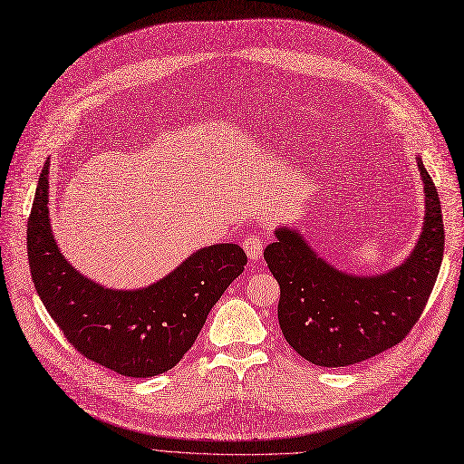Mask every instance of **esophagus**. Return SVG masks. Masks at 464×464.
<instances>
[{"label": "esophagus", "mask_w": 464, "mask_h": 464, "mask_svg": "<svg viewBox=\"0 0 464 464\" xmlns=\"http://www.w3.org/2000/svg\"><path fill=\"white\" fill-rule=\"evenodd\" d=\"M242 248H245L250 259L256 261L263 254V238L259 235H248L245 240H242Z\"/></svg>", "instance_id": "34e87169"}]
</instances>
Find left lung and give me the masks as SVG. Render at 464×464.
Wrapping results in <instances>:
<instances>
[{
    "mask_svg": "<svg viewBox=\"0 0 464 464\" xmlns=\"http://www.w3.org/2000/svg\"><path fill=\"white\" fill-rule=\"evenodd\" d=\"M425 191L423 229L395 269L359 276L315 254L297 229L275 231L265 248L280 284L278 322L287 344L318 367H348L393 348L416 325L444 257L438 191L418 156Z\"/></svg>",
    "mask_w": 464,
    "mask_h": 464,
    "instance_id": "left-lung-1",
    "label": "left lung"
}]
</instances>
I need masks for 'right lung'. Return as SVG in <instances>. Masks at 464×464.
<instances>
[{"instance_id": "obj_1", "label": "right lung", "mask_w": 464, "mask_h": 464, "mask_svg": "<svg viewBox=\"0 0 464 464\" xmlns=\"http://www.w3.org/2000/svg\"><path fill=\"white\" fill-rule=\"evenodd\" d=\"M28 259L37 294L69 343L93 362L130 378L173 369L248 261L238 245L222 242L193 252L146 287L97 284L56 245L48 218V161L28 219Z\"/></svg>"}]
</instances>
